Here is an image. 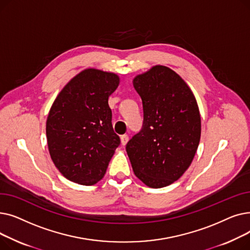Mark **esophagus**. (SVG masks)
Returning a JSON list of instances; mask_svg holds the SVG:
<instances>
[{
  "mask_svg": "<svg viewBox=\"0 0 250 250\" xmlns=\"http://www.w3.org/2000/svg\"><path fill=\"white\" fill-rule=\"evenodd\" d=\"M127 142H128V136L127 135L121 136V143H122L123 146H125Z\"/></svg>",
  "mask_w": 250,
  "mask_h": 250,
  "instance_id": "34e87169",
  "label": "esophagus"
}]
</instances>
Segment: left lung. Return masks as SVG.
<instances>
[{"mask_svg": "<svg viewBox=\"0 0 250 250\" xmlns=\"http://www.w3.org/2000/svg\"><path fill=\"white\" fill-rule=\"evenodd\" d=\"M133 85L142 98L144 123L126 144V153L141 181L152 188H164L187 171L198 150V102L186 81L165 65L136 76Z\"/></svg>", "mask_w": 250, "mask_h": 250, "instance_id": "1", "label": "left lung"}]
</instances>
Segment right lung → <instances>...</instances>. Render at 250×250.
I'll list each match as a JSON object with an SVG mask.
<instances>
[{
  "label": "right lung",
  "instance_id": "right-lung-1",
  "mask_svg": "<svg viewBox=\"0 0 250 250\" xmlns=\"http://www.w3.org/2000/svg\"><path fill=\"white\" fill-rule=\"evenodd\" d=\"M120 84L114 73L85 69L67 83L46 120L50 158L67 179L93 186L103 178L121 143L112 128L108 97Z\"/></svg>",
  "mask_w": 250,
  "mask_h": 250
}]
</instances>
